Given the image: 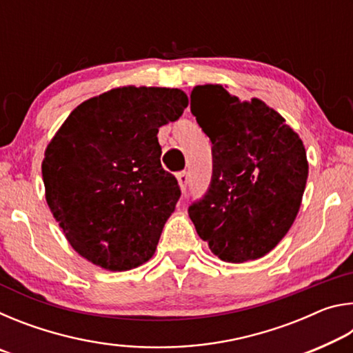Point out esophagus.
Segmentation results:
<instances>
[{
	"label": "esophagus",
	"instance_id": "1",
	"mask_svg": "<svg viewBox=\"0 0 353 353\" xmlns=\"http://www.w3.org/2000/svg\"><path fill=\"white\" fill-rule=\"evenodd\" d=\"M176 177H177V181H179V185H181L182 191L187 190V185H188V172H187V171H181V172H177Z\"/></svg>",
	"mask_w": 353,
	"mask_h": 353
}]
</instances>
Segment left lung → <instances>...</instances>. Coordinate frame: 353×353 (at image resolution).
I'll use <instances>...</instances> for the list:
<instances>
[{"mask_svg": "<svg viewBox=\"0 0 353 353\" xmlns=\"http://www.w3.org/2000/svg\"><path fill=\"white\" fill-rule=\"evenodd\" d=\"M191 113L212 141L213 172L188 214L214 255L243 263L266 255L294 223L308 177L302 140L263 101L198 85Z\"/></svg>", "mask_w": 353, "mask_h": 353, "instance_id": "8db88e82", "label": "left lung"}]
</instances>
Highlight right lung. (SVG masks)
Segmentation results:
<instances>
[{"mask_svg": "<svg viewBox=\"0 0 353 353\" xmlns=\"http://www.w3.org/2000/svg\"><path fill=\"white\" fill-rule=\"evenodd\" d=\"M188 105L179 88L121 87L77 105L41 163L48 207L77 254L109 271L154 255L181 198L159 128Z\"/></svg>", "mask_w": 353, "mask_h": 353, "instance_id": "add662e5", "label": "right lung"}]
</instances>
